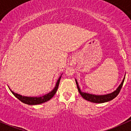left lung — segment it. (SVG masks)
<instances>
[{"label": "left lung", "mask_w": 131, "mask_h": 131, "mask_svg": "<svg viewBox=\"0 0 131 131\" xmlns=\"http://www.w3.org/2000/svg\"><path fill=\"white\" fill-rule=\"evenodd\" d=\"M124 78L123 79L122 83H121V85H119L118 88L117 89V90L115 91L114 92H112L110 94H108L106 95H100V96H97V95H94V94H91L85 93V92H83L80 91V88H79V85H78L77 81L75 80V82H76L77 86L78 91H79V93L80 94V95L82 96V97L84 99H85V100H88V101H91V102L92 103H103L107 102V101H109L112 100L113 99H114L115 97H117V95L119 94L120 91H121V89L122 88L123 84H124Z\"/></svg>", "instance_id": "1"}]
</instances>
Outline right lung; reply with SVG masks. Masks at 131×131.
<instances>
[{
    "instance_id": "obj_1",
    "label": "right lung",
    "mask_w": 131,
    "mask_h": 131,
    "mask_svg": "<svg viewBox=\"0 0 131 131\" xmlns=\"http://www.w3.org/2000/svg\"><path fill=\"white\" fill-rule=\"evenodd\" d=\"M61 77L59 78V79L58 80L57 83L56 84V86L54 88V89L51 92H50L49 93L47 94L44 95V96H40V97H26V96H22L21 95L18 94L16 93H14L13 91H11L12 93L14 94V96L16 97L18 99L19 101H21V102H23V103L27 104V105H39V104L43 103L46 102V101H49V100H51L52 97L54 96V95L56 94V91L58 90V86H59V81H60Z\"/></svg>"
}]
</instances>
